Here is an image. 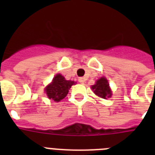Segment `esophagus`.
I'll return each mask as SVG.
<instances>
[{
  "mask_svg": "<svg viewBox=\"0 0 155 155\" xmlns=\"http://www.w3.org/2000/svg\"><path fill=\"white\" fill-rule=\"evenodd\" d=\"M78 81L80 82V83H81V84H84V82H85V79H84V78H79Z\"/></svg>",
  "mask_w": 155,
  "mask_h": 155,
  "instance_id": "esophagus-1",
  "label": "esophagus"
}]
</instances>
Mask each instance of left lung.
<instances>
[{
    "label": "left lung",
    "instance_id": "8db88e82",
    "mask_svg": "<svg viewBox=\"0 0 155 155\" xmlns=\"http://www.w3.org/2000/svg\"><path fill=\"white\" fill-rule=\"evenodd\" d=\"M109 82L105 78H101L96 81L95 84L91 86L93 91L96 95L102 98H107L111 97L112 92L109 88Z\"/></svg>",
    "mask_w": 155,
    "mask_h": 155
}]
</instances>
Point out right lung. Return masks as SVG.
<instances>
[{
	"label": "right lung",
	"mask_w": 155,
	"mask_h": 155,
	"mask_svg": "<svg viewBox=\"0 0 155 155\" xmlns=\"http://www.w3.org/2000/svg\"><path fill=\"white\" fill-rule=\"evenodd\" d=\"M74 84V81L65 80L64 77L59 74L53 78L52 83L46 87L45 91L50 99L60 102L67 96L69 89Z\"/></svg>",
	"instance_id": "right-lung-1"
}]
</instances>
